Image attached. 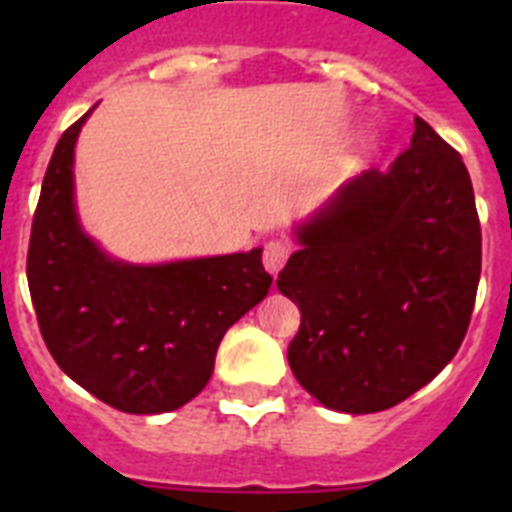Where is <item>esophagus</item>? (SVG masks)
Returning a JSON list of instances; mask_svg holds the SVG:
<instances>
[{"mask_svg": "<svg viewBox=\"0 0 512 512\" xmlns=\"http://www.w3.org/2000/svg\"><path fill=\"white\" fill-rule=\"evenodd\" d=\"M289 259V246L282 241H269L264 246V266L266 271H269L271 277H277L279 271H282V266L287 264Z\"/></svg>", "mask_w": 512, "mask_h": 512, "instance_id": "obj_1", "label": "esophagus"}]
</instances>
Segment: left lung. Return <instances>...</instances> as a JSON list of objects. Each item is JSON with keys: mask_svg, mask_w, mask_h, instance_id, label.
Returning a JSON list of instances; mask_svg holds the SVG:
<instances>
[{"mask_svg": "<svg viewBox=\"0 0 512 512\" xmlns=\"http://www.w3.org/2000/svg\"><path fill=\"white\" fill-rule=\"evenodd\" d=\"M277 279L300 307L287 348L320 405L364 415L408 400L467 336L482 230L459 153L415 117L390 171L369 169L295 225Z\"/></svg>", "mask_w": 512, "mask_h": 512, "instance_id": "8db88e82", "label": "left lung"}]
</instances>
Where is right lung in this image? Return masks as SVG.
<instances>
[{
    "label": "right lung",
    "instance_id": "1",
    "mask_svg": "<svg viewBox=\"0 0 512 512\" xmlns=\"http://www.w3.org/2000/svg\"><path fill=\"white\" fill-rule=\"evenodd\" d=\"M94 107L61 135L45 171L30 297L45 346L76 384L122 413H169L205 390L225 330L269 295L271 277L261 248L128 264L89 238L76 212L74 148Z\"/></svg>",
    "mask_w": 512,
    "mask_h": 512
}]
</instances>
